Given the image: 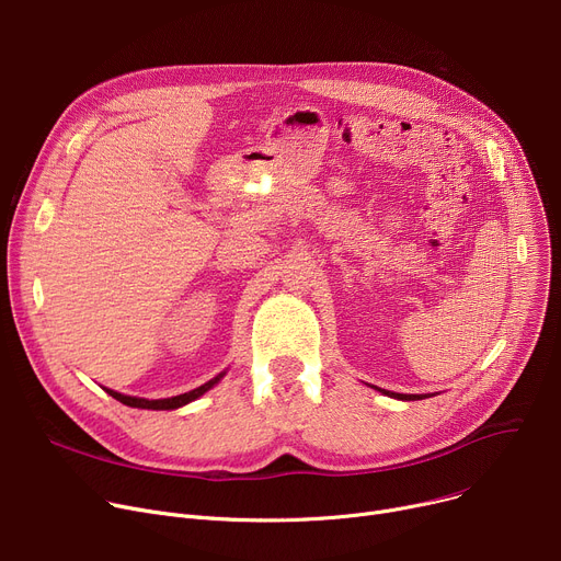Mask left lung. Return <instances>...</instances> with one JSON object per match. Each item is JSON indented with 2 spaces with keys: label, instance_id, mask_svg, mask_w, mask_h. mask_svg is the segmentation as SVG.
<instances>
[{
  "label": "left lung",
  "instance_id": "left-lung-1",
  "mask_svg": "<svg viewBox=\"0 0 561 561\" xmlns=\"http://www.w3.org/2000/svg\"><path fill=\"white\" fill-rule=\"evenodd\" d=\"M375 390H379L381 394H388V397H392V399H401V401H417V399H426L428 394H401V392H390V390H383V388H377L375 386Z\"/></svg>",
  "mask_w": 561,
  "mask_h": 561
}]
</instances>
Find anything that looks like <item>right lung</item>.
<instances>
[{
	"label": "right lung",
	"instance_id": "add662e5",
	"mask_svg": "<svg viewBox=\"0 0 561 561\" xmlns=\"http://www.w3.org/2000/svg\"><path fill=\"white\" fill-rule=\"evenodd\" d=\"M228 375V369H222L220 375H216L214 379H209L207 383H203V386H198V388H194V390H190V392H184V394H175V397H167V399H144V397H130V394H122V392H117V390H110V388H103L110 397H115L117 401H122V403H126V405H130V408H146V410H175V408H182V405H186V403H192V401H196L198 397H203L207 390H211L222 377Z\"/></svg>",
	"mask_w": 561,
	"mask_h": 561
}]
</instances>
